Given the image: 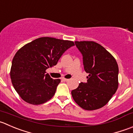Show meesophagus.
<instances>
[{
	"instance_id": "34e87169",
	"label": "esophagus",
	"mask_w": 133,
	"mask_h": 133,
	"mask_svg": "<svg viewBox=\"0 0 133 133\" xmlns=\"http://www.w3.org/2000/svg\"><path fill=\"white\" fill-rule=\"evenodd\" d=\"M62 80L63 81H64V82H68V81H69V79H68V78H62Z\"/></svg>"
}]
</instances>
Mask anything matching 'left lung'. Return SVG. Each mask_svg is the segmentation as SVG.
<instances>
[{
  "label": "left lung",
  "mask_w": 133,
  "mask_h": 133,
  "mask_svg": "<svg viewBox=\"0 0 133 133\" xmlns=\"http://www.w3.org/2000/svg\"><path fill=\"white\" fill-rule=\"evenodd\" d=\"M81 52L87 82H81L71 91L74 101L84 110L105 106L118 87L119 69L115 58L103 46L94 42H75Z\"/></svg>",
  "instance_id": "left-lung-1"
}]
</instances>
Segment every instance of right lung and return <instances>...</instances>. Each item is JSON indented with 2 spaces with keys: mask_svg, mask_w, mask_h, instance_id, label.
<instances>
[{
  "mask_svg": "<svg viewBox=\"0 0 133 133\" xmlns=\"http://www.w3.org/2000/svg\"><path fill=\"white\" fill-rule=\"evenodd\" d=\"M73 42L49 37L39 38L20 49L14 56L10 77L15 91L32 105H40L55 95L60 79H52L46 69L56 65Z\"/></svg>",
  "mask_w": 133,
  "mask_h": 133,
  "instance_id": "obj_1",
  "label": "right lung"
}]
</instances>
